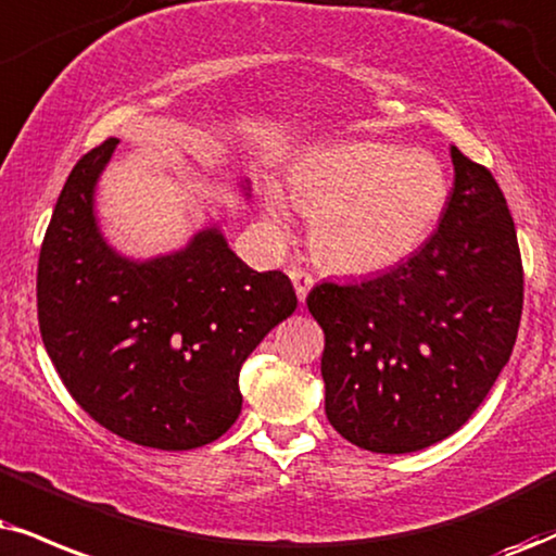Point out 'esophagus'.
<instances>
[{"label":"esophagus","instance_id":"obj_1","mask_svg":"<svg viewBox=\"0 0 556 556\" xmlns=\"http://www.w3.org/2000/svg\"><path fill=\"white\" fill-rule=\"evenodd\" d=\"M289 278L293 280V289H296L299 301H304L306 293H309V289L314 286V276L306 270V267L293 265V267H289Z\"/></svg>","mask_w":556,"mask_h":556}]
</instances>
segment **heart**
Segmentation results:
<instances>
[{
    "instance_id": "b5f03b06",
    "label": "heart",
    "mask_w": 556,
    "mask_h": 556,
    "mask_svg": "<svg viewBox=\"0 0 556 556\" xmlns=\"http://www.w3.org/2000/svg\"><path fill=\"white\" fill-rule=\"evenodd\" d=\"M291 198L312 216L317 257L340 273H374L407 260L433 235L448 175L433 154L381 141L317 149L293 167ZM270 214L283 216L273 198Z\"/></svg>"
}]
</instances>
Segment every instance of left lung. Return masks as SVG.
<instances>
[{
  "label": "left lung",
  "mask_w": 556,
  "mask_h": 556,
  "mask_svg": "<svg viewBox=\"0 0 556 556\" xmlns=\"http://www.w3.org/2000/svg\"><path fill=\"white\" fill-rule=\"evenodd\" d=\"M454 188L413 257L361 283L314 286L325 413L374 454L428 448L475 415L523 312L516 224L488 167L451 147Z\"/></svg>",
  "instance_id": "left-lung-1"
}]
</instances>
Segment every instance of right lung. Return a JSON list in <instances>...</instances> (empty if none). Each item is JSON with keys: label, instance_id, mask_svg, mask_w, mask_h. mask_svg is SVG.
Returning a JSON list of instances; mask_svg holds the SVG:
<instances>
[{"label": "right lung", "instance_id": "right-lung-1", "mask_svg": "<svg viewBox=\"0 0 556 556\" xmlns=\"http://www.w3.org/2000/svg\"><path fill=\"white\" fill-rule=\"evenodd\" d=\"M118 139L66 177L38 257V325L53 368L111 433L160 451L222 438L242 409L239 371L296 309L280 270L257 273L205 229L175 255L134 263L94 224V182Z\"/></svg>", "mask_w": 556, "mask_h": 556}]
</instances>
